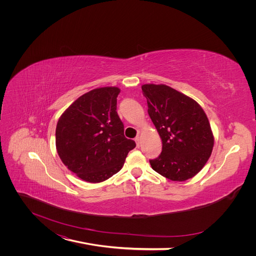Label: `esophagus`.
<instances>
[{
  "label": "esophagus",
  "instance_id": "34e87169",
  "mask_svg": "<svg viewBox=\"0 0 256 256\" xmlns=\"http://www.w3.org/2000/svg\"><path fill=\"white\" fill-rule=\"evenodd\" d=\"M140 140H141V136L138 135V136L135 138V141H136V143H137L138 146H140Z\"/></svg>",
  "mask_w": 256,
  "mask_h": 256
}]
</instances>
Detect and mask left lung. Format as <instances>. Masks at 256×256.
Instances as JSON below:
<instances>
[{"label": "left lung", "mask_w": 256, "mask_h": 256, "mask_svg": "<svg viewBox=\"0 0 256 256\" xmlns=\"http://www.w3.org/2000/svg\"><path fill=\"white\" fill-rule=\"evenodd\" d=\"M148 115L162 139V152L152 168L173 180L192 178L204 167L214 147V134L201 106L164 84H144Z\"/></svg>", "instance_id": "1"}]
</instances>
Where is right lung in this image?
Returning a JSON list of instances; mask_svg holds the SVG:
<instances>
[{"label": "right lung", "instance_id": "add662e5", "mask_svg": "<svg viewBox=\"0 0 256 256\" xmlns=\"http://www.w3.org/2000/svg\"><path fill=\"white\" fill-rule=\"evenodd\" d=\"M118 87L93 89L76 100L60 116L56 148L62 163L76 176L96 184L122 168L135 141L124 137L117 114Z\"/></svg>", "mask_w": 256, "mask_h": 256}]
</instances>
